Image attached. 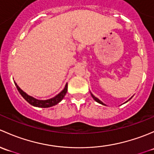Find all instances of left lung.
<instances>
[{
	"mask_svg": "<svg viewBox=\"0 0 154 154\" xmlns=\"http://www.w3.org/2000/svg\"><path fill=\"white\" fill-rule=\"evenodd\" d=\"M91 96H92V97H93V99H94V100H95V101H97V102H98V103H99V104H103V105H105V104H104V103H103V102H102V101H101L100 100H99V99H98V98L95 97V96H93V94H92V93H91ZM131 98H132V97H131ZM130 99H129V100H130ZM129 100H128V101H129ZM126 102H127V101H126Z\"/></svg>",
	"mask_w": 154,
	"mask_h": 154,
	"instance_id": "1",
	"label": "left lung"
}]
</instances>
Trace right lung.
Segmentation results:
<instances>
[{
  "label": "right lung",
  "instance_id": "1",
  "mask_svg": "<svg viewBox=\"0 0 154 154\" xmlns=\"http://www.w3.org/2000/svg\"><path fill=\"white\" fill-rule=\"evenodd\" d=\"M15 86H16L17 89H18V92L20 93V94L23 96V99L27 101V102H29L30 104L35 106V107H44V108L53 107V106L55 105V104H57L58 103H59L60 101L64 99V96H65L66 92H67V84H66L65 88H64V90H63L61 93H58L57 96H55V97L52 98V99H47V100H38V99H35V98L32 97V96L26 94V93H24V92L17 85V84L15 83Z\"/></svg>",
  "mask_w": 154,
  "mask_h": 154
}]
</instances>
